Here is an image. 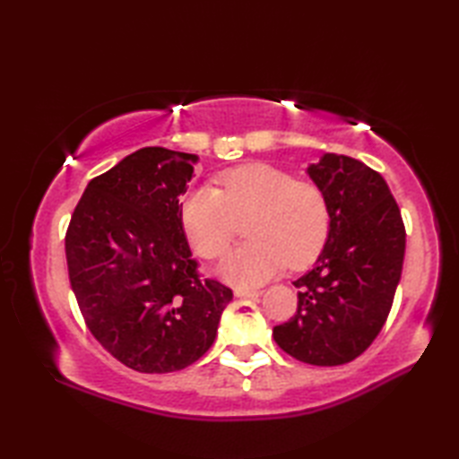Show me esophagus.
<instances>
[{
	"mask_svg": "<svg viewBox=\"0 0 459 459\" xmlns=\"http://www.w3.org/2000/svg\"><path fill=\"white\" fill-rule=\"evenodd\" d=\"M235 296H237V298H258V296H262V291H260V290L237 288V290H235Z\"/></svg>",
	"mask_w": 459,
	"mask_h": 459,
	"instance_id": "1",
	"label": "esophagus"
}]
</instances>
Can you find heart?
I'll list each match as a JSON object with an SVG mask.
<instances>
[{
  "label": "heart",
  "mask_w": 459,
  "mask_h": 459,
  "mask_svg": "<svg viewBox=\"0 0 459 459\" xmlns=\"http://www.w3.org/2000/svg\"><path fill=\"white\" fill-rule=\"evenodd\" d=\"M221 189L203 185L185 195L181 222L191 247L203 258H219L247 224L245 245L222 260L221 276L235 286L255 288L286 264L301 268L324 248L331 211L324 189L296 181L291 173L266 163L245 165L219 178Z\"/></svg>",
  "instance_id": "b5f03b06"
}]
</instances>
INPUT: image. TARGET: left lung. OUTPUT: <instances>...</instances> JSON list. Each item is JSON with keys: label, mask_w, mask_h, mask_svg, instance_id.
Returning a JSON list of instances; mask_svg holds the SVG:
<instances>
[{"label": "left lung", "mask_w": 459, "mask_h": 459, "mask_svg": "<svg viewBox=\"0 0 459 459\" xmlns=\"http://www.w3.org/2000/svg\"><path fill=\"white\" fill-rule=\"evenodd\" d=\"M331 227L316 266L294 281L298 311L272 335L307 365L335 367L365 353L383 329L403 274L406 230L383 175L347 155L309 165Z\"/></svg>", "instance_id": "left-lung-1"}]
</instances>
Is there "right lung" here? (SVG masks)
I'll list each match as a JSON object with an SVG mask.
<instances>
[{
	"instance_id": "1",
	"label": "right lung",
	"mask_w": 459,
	"mask_h": 459,
	"mask_svg": "<svg viewBox=\"0 0 459 459\" xmlns=\"http://www.w3.org/2000/svg\"><path fill=\"white\" fill-rule=\"evenodd\" d=\"M197 155L142 148L94 178L68 222V280L86 327L122 365L173 373L211 349L232 290L201 278L181 222Z\"/></svg>"
}]
</instances>
